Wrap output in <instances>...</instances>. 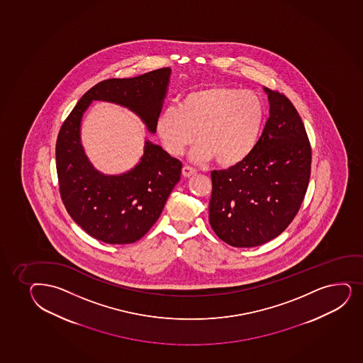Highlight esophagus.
<instances>
[{
    "label": "esophagus",
    "instance_id": "esophagus-1",
    "mask_svg": "<svg viewBox=\"0 0 363 363\" xmlns=\"http://www.w3.org/2000/svg\"><path fill=\"white\" fill-rule=\"evenodd\" d=\"M196 174V169L190 166L183 167V175L185 178H190L191 175Z\"/></svg>",
    "mask_w": 363,
    "mask_h": 363
}]
</instances>
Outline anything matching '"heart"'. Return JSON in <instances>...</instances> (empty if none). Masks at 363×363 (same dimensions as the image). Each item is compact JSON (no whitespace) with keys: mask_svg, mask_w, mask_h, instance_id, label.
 Instances as JSON below:
<instances>
[{"mask_svg":"<svg viewBox=\"0 0 363 363\" xmlns=\"http://www.w3.org/2000/svg\"><path fill=\"white\" fill-rule=\"evenodd\" d=\"M265 121V105L257 93L226 86H209L189 93L179 106L163 108L156 132L164 150L182 155L195 142L190 152L194 162L217 159L223 167L246 161L258 145Z\"/></svg>","mask_w":363,"mask_h":363,"instance_id":"1","label":"heart"}]
</instances>
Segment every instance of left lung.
I'll return each instance as SVG.
<instances>
[{"instance_id": "8db88e82", "label": "left lung", "mask_w": 363, "mask_h": 363, "mask_svg": "<svg viewBox=\"0 0 363 363\" xmlns=\"http://www.w3.org/2000/svg\"><path fill=\"white\" fill-rule=\"evenodd\" d=\"M270 105L258 145L238 166L213 171L209 224L238 248L260 246L284 233L304 200L311 147L288 98L263 87Z\"/></svg>"}]
</instances>
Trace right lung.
<instances>
[{"label": "right lung", "instance_id": "1", "mask_svg": "<svg viewBox=\"0 0 363 363\" xmlns=\"http://www.w3.org/2000/svg\"><path fill=\"white\" fill-rule=\"evenodd\" d=\"M171 74V67H163L132 79H105L79 100L60 128L55 160L62 200L76 224L99 241L125 245L140 240L161 216L183 164L146 139L133 168L104 174L84 152L82 117L93 101L113 103L135 113L155 134Z\"/></svg>", "mask_w": 363, "mask_h": 363}]
</instances>
